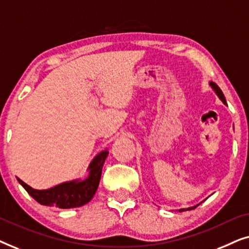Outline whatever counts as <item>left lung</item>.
<instances>
[{"instance_id":"left-lung-1","label":"left lung","mask_w":249,"mask_h":249,"mask_svg":"<svg viewBox=\"0 0 249 249\" xmlns=\"http://www.w3.org/2000/svg\"><path fill=\"white\" fill-rule=\"evenodd\" d=\"M210 85H211V86L213 87V89L215 90V93L217 94V96L220 97V100L222 101L224 104H227V102H226V97H224V95H223V93H222V90L220 89L219 86H217V85H216V84H214V83H211ZM197 206H198V205H197ZM197 206H194V207H188V209H181V210H179V212H182V211H185V210H194V209H196Z\"/></svg>"}]
</instances>
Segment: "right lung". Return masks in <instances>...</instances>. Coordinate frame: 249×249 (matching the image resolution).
Here are the masks:
<instances>
[{
    "label": "right lung",
    "mask_w": 249,
    "mask_h": 249,
    "mask_svg": "<svg viewBox=\"0 0 249 249\" xmlns=\"http://www.w3.org/2000/svg\"><path fill=\"white\" fill-rule=\"evenodd\" d=\"M108 152L103 151L96 155L89 165V176L85 180H73L60 183L50 189H34L18 178L23 188L36 202L42 205L55 206L59 209H73L83 206L93 198L101 180L102 169Z\"/></svg>",
    "instance_id": "obj_1"
}]
</instances>
